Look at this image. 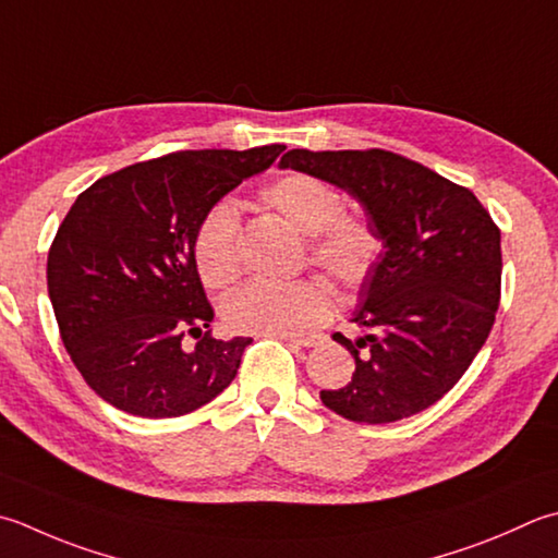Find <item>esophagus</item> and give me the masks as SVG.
I'll return each mask as SVG.
<instances>
[{
  "label": "esophagus",
  "mask_w": 558,
  "mask_h": 558,
  "mask_svg": "<svg viewBox=\"0 0 558 558\" xmlns=\"http://www.w3.org/2000/svg\"><path fill=\"white\" fill-rule=\"evenodd\" d=\"M286 338V341H290L292 345H302V348H316L322 345L326 341L324 333H310V336H280Z\"/></svg>",
  "instance_id": "1"
}]
</instances>
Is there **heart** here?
I'll use <instances>...</instances> for the list:
<instances>
[{
  "label": "heart",
  "instance_id": "heart-1",
  "mask_svg": "<svg viewBox=\"0 0 558 558\" xmlns=\"http://www.w3.org/2000/svg\"><path fill=\"white\" fill-rule=\"evenodd\" d=\"M260 203L307 236L310 266L336 288L355 290L373 272L381 239L365 215L348 213L336 185L312 173H288L260 191ZM193 260L205 288L227 290L242 276L239 215L232 203L205 213L193 236ZM331 294L319 280L290 286L248 282L225 302V324L239 333L298 336L329 322Z\"/></svg>",
  "mask_w": 558,
  "mask_h": 558
}]
</instances>
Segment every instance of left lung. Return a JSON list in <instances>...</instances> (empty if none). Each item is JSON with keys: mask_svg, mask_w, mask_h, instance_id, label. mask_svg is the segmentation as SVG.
Listing matches in <instances>:
<instances>
[{"mask_svg": "<svg viewBox=\"0 0 558 558\" xmlns=\"http://www.w3.org/2000/svg\"><path fill=\"white\" fill-rule=\"evenodd\" d=\"M282 169L343 189L377 227L379 264L360 288L363 338L333 333L353 379L324 407L355 423H391L442 399L482 351L500 302V229L476 195L387 149H290Z\"/></svg>", "mask_w": 558, "mask_h": 558, "instance_id": "obj_1", "label": "left lung"}]
</instances>
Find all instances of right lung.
<instances>
[{"mask_svg":"<svg viewBox=\"0 0 558 558\" xmlns=\"http://www.w3.org/2000/svg\"><path fill=\"white\" fill-rule=\"evenodd\" d=\"M282 149L171 151L76 195L48 251V292L74 367L111 407L177 418L232 385L251 338L213 336L193 236L225 193Z\"/></svg>","mask_w":558,"mask_h":558,"instance_id":"obj_1","label":"right lung"}]
</instances>
